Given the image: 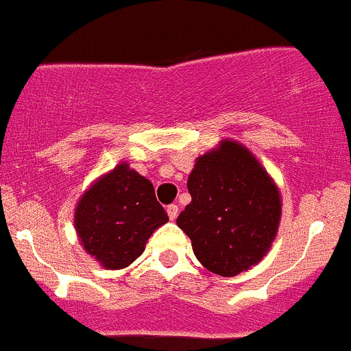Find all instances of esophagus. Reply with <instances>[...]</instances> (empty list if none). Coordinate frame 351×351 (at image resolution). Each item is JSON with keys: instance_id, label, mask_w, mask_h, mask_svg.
<instances>
[{"instance_id": "esophagus-1", "label": "esophagus", "mask_w": 351, "mask_h": 351, "mask_svg": "<svg viewBox=\"0 0 351 351\" xmlns=\"http://www.w3.org/2000/svg\"><path fill=\"white\" fill-rule=\"evenodd\" d=\"M166 211H168V217L171 220H175L176 217H178V206H176V204H169L168 210H166Z\"/></svg>"}]
</instances>
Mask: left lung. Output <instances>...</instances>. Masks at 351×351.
Masks as SVG:
<instances>
[{"instance_id":"1","label":"left lung","mask_w":351,"mask_h":351,"mask_svg":"<svg viewBox=\"0 0 351 351\" xmlns=\"http://www.w3.org/2000/svg\"><path fill=\"white\" fill-rule=\"evenodd\" d=\"M191 204L176 223L208 271L236 276L269 252L282 217V195L241 143L222 140L197 157L189 175Z\"/></svg>"}]
</instances>
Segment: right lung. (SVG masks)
I'll return each instance as SVG.
<instances>
[{
  "mask_svg": "<svg viewBox=\"0 0 351 351\" xmlns=\"http://www.w3.org/2000/svg\"><path fill=\"white\" fill-rule=\"evenodd\" d=\"M168 220L152 182L128 162L97 178L75 208V229L84 250L106 269L132 264L154 230Z\"/></svg>",
  "mask_w": 351,
  "mask_h": 351,
  "instance_id": "obj_1",
  "label": "right lung"
}]
</instances>
